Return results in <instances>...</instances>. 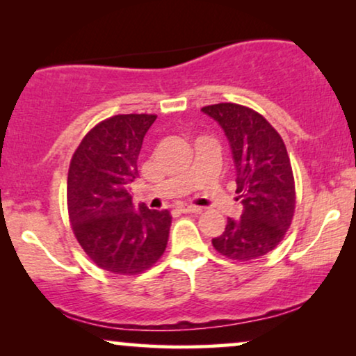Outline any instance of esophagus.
Wrapping results in <instances>:
<instances>
[{
  "label": "esophagus",
  "instance_id": "obj_1",
  "mask_svg": "<svg viewBox=\"0 0 356 356\" xmlns=\"http://www.w3.org/2000/svg\"><path fill=\"white\" fill-rule=\"evenodd\" d=\"M179 212L183 213H201L202 209L197 207V206H179Z\"/></svg>",
  "mask_w": 356,
  "mask_h": 356
}]
</instances>
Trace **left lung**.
Here are the masks:
<instances>
[{
	"label": "left lung",
	"mask_w": 356,
	"mask_h": 356,
	"mask_svg": "<svg viewBox=\"0 0 356 356\" xmlns=\"http://www.w3.org/2000/svg\"><path fill=\"white\" fill-rule=\"evenodd\" d=\"M220 124L232 149L236 170L240 218L227 227L212 245L233 261H251L267 254L282 241L295 212V179L280 134L257 111L238 104L201 108Z\"/></svg>",
	"instance_id": "left-lung-1"
}]
</instances>
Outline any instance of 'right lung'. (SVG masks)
Returning <instances> with one entry per match:
<instances>
[{
    "label": "right lung",
    "instance_id": "1",
    "mask_svg": "<svg viewBox=\"0 0 356 356\" xmlns=\"http://www.w3.org/2000/svg\"><path fill=\"white\" fill-rule=\"evenodd\" d=\"M155 115H115L94 126L71 159L67 212L76 240L100 269L121 275L147 270L167 248L172 216L140 204L129 188L144 136Z\"/></svg>",
    "mask_w": 356,
    "mask_h": 356
}]
</instances>
